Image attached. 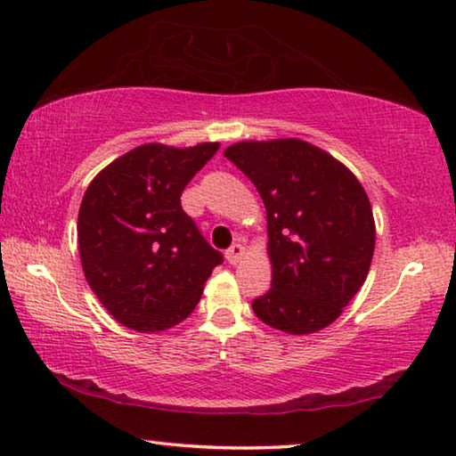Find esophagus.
<instances>
[{"label": "esophagus", "instance_id": "obj_1", "mask_svg": "<svg viewBox=\"0 0 456 456\" xmlns=\"http://www.w3.org/2000/svg\"><path fill=\"white\" fill-rule=\"evenodd\" d=\"M243 254H246V248H243L241 243H235V246H231V248L227 249L225 257H227V262L231 264V266H235V264L240 262L241 257H243Z\"/></svg>", "mask_w": 456, "mask_h": 456}]
</instances>
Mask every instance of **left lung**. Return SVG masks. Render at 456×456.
<instances>
[{
  "instance_id": "8db88e82",
  "label": "left lung",
  "mask_w": 456,
  "mask_h": 456,
  "mask_svg": "<svg viewBox=\"0 0 456 456\" xmlns=\"http://www.w3.org/2000/svg\"><path fill=\"white\" fill-rule=\"evenodd\" d=\"M260 192L272 289L257 319L290 336L328 328L362 287L375 254V216L358 178L303 139L240 141L225 149Z\"/></svg>"
}]
</instances>
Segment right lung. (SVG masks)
I'll return each mask as SVG.
<instances>
[{"label":"right lung","mask_w":456,"mask_h":456,"mask_svg":"<svg viewBox=\"0 0 456 456\" xmlns=\"http://www.w3.org/2000/svg\"><path fill=\"white\" fill-rule=\"evenodd\" d=\"M216 151L219 142H145L87 186L77 216L81 268L125 328L159 334L184 322L223 262L180 205L188 182Z\"/></svg>","instance_id":"add662e5"}]
</instances>
